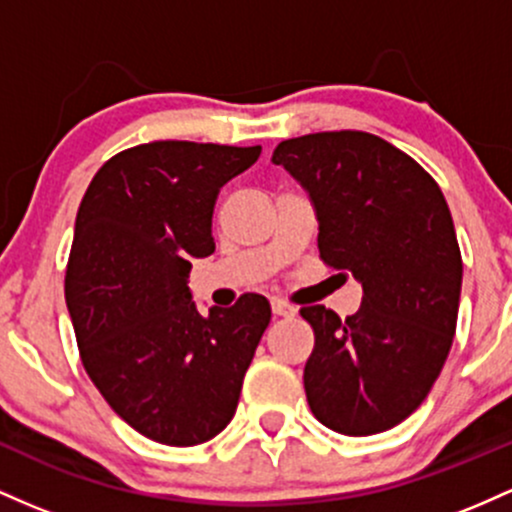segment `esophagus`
<instances>
[{"label":"esophagus","mask_w":512,"mask_h":512,"mask_svg":"<svg viewBox=\"0 0 512 512\" xmlns=\"http://www.w3.org/2000/svg\"><path fill=\"white\" fill-rule=\"evenodd\" d=\"M271 307H273V314L275 317H285V319H290V317H295L297 314V307H292L290 302H285V300H278V297H273L271 300Z\"/></svg>","instance_id":"esophagus-1"}]
</instances>
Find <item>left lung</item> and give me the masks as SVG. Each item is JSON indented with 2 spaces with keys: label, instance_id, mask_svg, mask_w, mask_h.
<instances>
[{
  "label": "left lung",
  "instance_id": "left-lung-1",
  "mask_svg": "<svg viewBox=\"0 0 512 512\" xmlns=\"http://www.w3.org/2000/svg\"><path fill=\"white\" fill-rule=\"evenodd\" d=\"M273 164L309 193L321 261L363 285L346 321L324 304L300 309L314 329L309 409L353 438L399 426L438 380L457 329L462 254L445 195L409 154L360 130L292 137Z\"/></svg>",
  "mask_w": 512,
  "mask_h": 512
}]
</instances>
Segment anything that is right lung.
<instances>
[{
	"label": "right lung",
	"instance_id": "right-lung-1",
	"mask_svg": "<svg viewBox=\"0 0 512 512\" xmlns=\"http://www.w3.org/2000/svg\"><path fill=\"white\" fill-rule=\"evenodd\" d=\"M258 154V145H137L96 171L79 205L65 275L79 355L108 406L149 440L200 445L237 411L271 304L246 292L200 314L188 273L191 258L215 251L217 193Z\"/></svg>",
	"mask_w": 512,
	"mask_h": 512
}]
</instances>
